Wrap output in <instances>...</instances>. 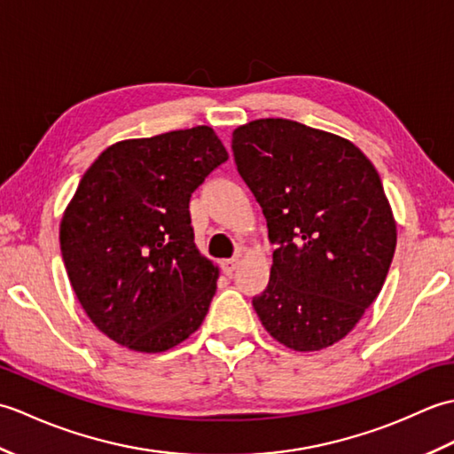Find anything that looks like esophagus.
I'll return each mask as SVG.
<instances>
[{
  "mask_svg": "<svg viewBox=\"0 0 454 454\" xmlns=\"http://www.w3.org/2000/svg\"><path fill=\"white\" fill-rule=\"evenodd\" d=\"M239 265V259H226V262H222V269H224L226 275H232L236 271V267Z\"/></svg>",
  "mask_w": 454,
  "mask_h": 454,
  "instance_id": "1",
  "label": "esophagus"
}]
</instances>
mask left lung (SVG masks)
I'll list each match as a JSON object with an SVG mask.
<instances>
[{"instance_id": "obj_1", "label": "left lung", "mask_w": 454, "mask_h": 454, "mask_svg": "<svg viewBox=\"0 0 454 454\" xmlns=\"http://www.w3.org/2000/svg\"><path fill=\"white\" fill-rule=\"evenodd\" d=\"M232 150L275 246L254 298L259 320L293 351L341 341L382 291L396 249L379 173L351 140L288 119L242 124Z\"/></svg>"}]
</instances>
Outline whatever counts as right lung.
<instances>
[{"mask_svg":"<svg viewBox=\"0 0 454 454\" xmlns=\"http://www.w3.org/2000/svg\"><path fill=\"white\" fill-rule=\"evenodd\" d=\"M228 160L210 127L113 144L83 173L60 222L75 296L113 341L161 353L195 333L218 265L199 252L189 199Z\"/></svg>","mask_w":454,"mask_h":454,"instance_id":"obj_1","label":"right lung"}]
</instances>
